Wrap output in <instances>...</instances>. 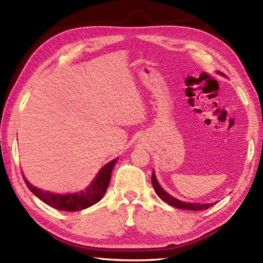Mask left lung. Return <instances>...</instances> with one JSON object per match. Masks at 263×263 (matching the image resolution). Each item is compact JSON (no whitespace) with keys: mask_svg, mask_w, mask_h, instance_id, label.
I'll use <instances>...</instances> for the list:
<instances>
[{"mask_svg":"<svg viewBox=\"0 0 263 263\" xmlns=\"http://www.w3.org/2000/svg\"><path fill=\"white\" fill-rule=\"evenodd\" d=\"M151 182H153L154 189L156 191V193L158 194V196L161 198L162 201H164L165 203H168L169 205L173 206L176 209H181V210H189V211H203V210H208L211 206H213L212 204H198V203H186V202H182L180 200H177V198L172 197L171 195H169L168 193L163 191V189L159 185V183L156 179L155 172H153V176H151Z\"/></svg>","mask_w":263,"mask_h":263,"instance_id":"1","label":"left lung"}]
</instances>
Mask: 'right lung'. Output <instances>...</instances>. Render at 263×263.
<instances>
[{"mask_svg":"<svg viewBox=\"0 0 263 263\" xmlns=\"http://www.w3.org/2000/svg\"><path fill=\"white\" fill-rule=\"evenodd\" d=\"M117 160L118 159H114L103 166L90 186L79 193L54 194L33 186L25 178H24V181H25L27 187L31 191V193H34L39 200L50 205L51 208L59 211L77 212L90 208V206L98 203L105 194L109 184L110 174H112V170Z\"/></svg>","mask_w":263,"mask_h":263,"instance_id":"1","label":"right lung"}]
</instances>
